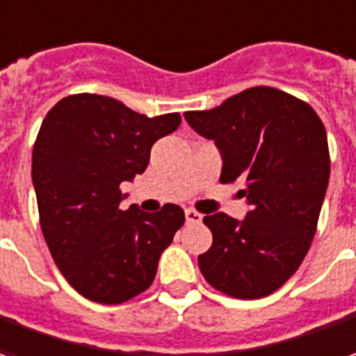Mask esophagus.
<instances>
[{
    "mask_svg": "<svg viewBox=\"0 0 356 356\" xmlns=\"http://www.w3.org/2000/svg\"><path fill=\"white\" fill-rule=\"evenodd\" d=\"M185 220L186 223H200V220H202V213L196 212V210H193V208H186Z\"/></svg>",
    "mask_w": 356,
    "mask_h": 356,
    "instance_id": "obj_1",
    "label": "esophagus"
}]
</instances>
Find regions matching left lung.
Returning <instances> with one entry per match:
<instances>
[{
    "instance_id": "obj_1",
    "label": "left lung",
    "mask_w": 356,
    "mask_h": 356,
    "mask_svg": "<svg viewBox=\"0 0 356 356\" xmlns=\"http://www.w3.org/2000/svg\"><path fill=\"white\" fill-rule=\"evenodd\" d=\"M198 135L218 144L220 183H245L250 212L204 218L213 235L198 256L204 280L233 299H262L277 291L305 260L330 181L325 127L307 102L254 86L208 111H186Z\"/></svg>"
}]
</instances>
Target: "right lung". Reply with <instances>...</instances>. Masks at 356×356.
Returning <instances> with one entry per match:
<instances>
[{
	"instance_id": "1",
	"label": "right lung",
	"mask_w": 356,
	"mask_h": 356,
	"mask_svg": "<svg viewBox=\"0 0 356 356\" xmlns=\"http://www.w3.org/2000/svg\"><path fill=\"white\" fill-rule=\"evenodd\" d=\"M181 125L146 118L98 94H71L49 109L32 150L40 227L59 272L83 297L121 305L152 285L160 254L185 223L181 206L121 210V183L140 175L150 148Z\"/></svg>"
}]
</instances>
